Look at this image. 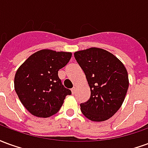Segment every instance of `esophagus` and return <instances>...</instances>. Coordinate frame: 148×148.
<instances>
[{
  "label": "esophagus",
  "mask_w": 148,
  "mask_h": 148,
  "mask_svg": "<svg viewBox=\"0 0 148 148\" xmlns=\"http://www.w3.org/2000/svg\"><path fill=\"white\" fill-rule=\"evenodd\" d=\"M75 91H76V88H75V87H73V88L71 89V93L74 94V93H75Z\"/></svg>",
  "instance_id": "esophagus-1"
}]
</instances>
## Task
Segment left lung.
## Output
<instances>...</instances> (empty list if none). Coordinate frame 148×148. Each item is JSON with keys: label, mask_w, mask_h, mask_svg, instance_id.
I'll return each mask as SVG.
<instances>
[{"label": "left lung", "mask_w": 148, "mask_h": 148, "mask_svg": "<svg viewBox=\"0 0 148 148\" xmlns=\"http://www.w3.org/2000/svg\"><path fill=\"white\" fill-rule=\"evenodd\" d=\"M74 58L86 74L90 97L81 103L82 114L92 121H105L119 110L129 81L126 68L114 55L97 47L74 52Z\"/></svg>", "instance_id": "obj_1"}]
</instances>
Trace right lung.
<instances>
[{"label": "right lung", "mask_w": 148, "mask_h": 148, "mask_svg": "<svg viewBox=\"0 0 148 148\" xmlns=\"http://www.w3.org/2000/svg\"><path fill=\"white\" fill-rule=\"evenodd\" d=\"M71 52L43 49L34 53L18 68L14 87L25 109L37 117L57 113L71 91L63 86L58 71L70 61Z\"/></svg>", "instance_id": "add662e5"}]
</instances>
